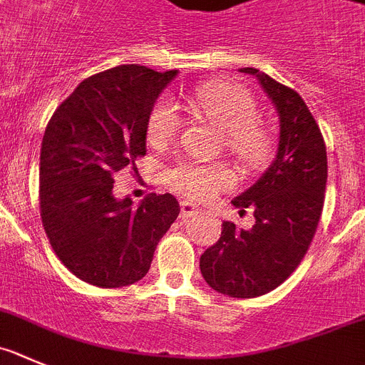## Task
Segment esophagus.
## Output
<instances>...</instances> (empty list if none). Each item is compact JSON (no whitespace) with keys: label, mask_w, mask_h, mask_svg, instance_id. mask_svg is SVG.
Segmentation results:
<instances>
[{"label":"esophagus","mask_w":365,"mask_h":365,"mask_svg":"<svg viewBox=\"0 0 365 365\" xmlns=\"http://www.w3.org/2000/svg\"><path fill=\"white\" fill-rule=\"evenodd\" d=\"M196 212H198V207H196L195 203L182 202V211H180V218L187 220V218H189V216L196 215Z\"/></svg>","instance_id":"esophagus-1"}]
</instances>
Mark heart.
Masks as SVG:
<instances>
[{
    "mask_svg": "<svg viewBox=\"0 0 365 365\" xmlns=\"http://www.w3.org/2000/svg\"><path fill=\"white\" fill-rule=\"evenodd\" d=\"M200 113L225 133L227 147L245 165H258L269 150V133L256 121V103L242 87L229 83L202 85L192 96ZM182 127L176 105L169 98H160L147 118V142L167 147L176 140ZM236 178L222 163H182L169 170L170 187L189 200H209L220 190L235 185Z\"/></svg>",
    "mask_w": 365,
    "mask_h": 365,
    "instance_id": "1",
    "label": "heart"
}]
</instances>
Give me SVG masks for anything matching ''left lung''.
I'll use <instances>...</instances> for the list:
<instances>
[{
  "mask_svg": "<svg viewBox=\"0 0 365 365\" xmlns=\"http://www.w3.org/2000/svg\"><path fill=\"white\" fill-rule=\"evenodd\" d=\"M240 72L256 76L277 109V158L232 200L240 212L255 211V225L245 231L223 222L220 240L200 258V271L218 293L255 298L287 280L309 249L324 207L327 154L320 127L297 91L252 67Z\"/></svg>",
  "mask_w": 365,
  "mask_h": 365,
  "instance_id": "1",
  "label": "left lung"
}]
</instances>
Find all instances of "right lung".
Segmentation results:
<instances>
[{
    "label": "right lung",
    "instance_id": "1",
    "mask_svg": "<svg viewBox=\"0 0 365 365\" xmlns=\"http://www.w3.org/2000/svg\"><path fill=\"white\" fill-rule=\"evenodd\" d=\"M178 71L120 65L87 78L56 109L39 156V211L61 264L98 287L142 280L180 215L173 195L116 200L114 175L145 156L147 118Z\"/></svg>",
    "mask_w": 365,
    "mask_h": 365
}]
</instances>
